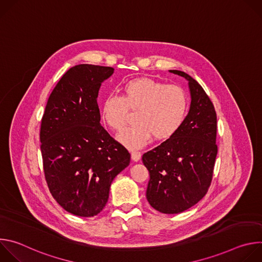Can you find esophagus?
Listing matches in <instances>:
<instances>
[{
	"label": "esophagus",
	"mask_w": 262,
	"mask_h": 262,
	"mask_svg": "<svg viewBox=\"0 0 262 262\" xmlns=\"http://www.w3.org/2000/svg\"><path fill=\"white\" fill-rule=\"evenodd\" d=\"M130 155H132V160L134 162H138L141 159V152L138 150H133Z\"/></svg>",
	"instance_id": "34e87169"
}]
</instances>
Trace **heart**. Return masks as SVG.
<instances>
[{
    "mask_svg": "<svg viewBox=\"0 0 262 262\" xmlns=\"http://www.w3.org/2000/svg\"><path fill=\"white\" fill-rule=\"evenodd\" d=\"M123 95L107 94L101 104V118L113 130H121L128 121V110L137 111L133 126L118 135L126 147L140 148L154 137L165 141L181 127L189 108L185 90L150 78H137L122 86Z\"/></svg>",
    "mask_w": 262,
    "mask_h": 262,
    "instance_id": "b5f03b06",
    "label": "heart"
}]
</instances>
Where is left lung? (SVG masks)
Segmentation results:
<instances>
[{"label":"left lung","mask_w":262,"mask_h":262,"mask_svg":"<svg viewBox=\"0 0 262 262\" xmlns=\"http://www.w3.org/2000/svg\"><path fill=\"white\" fill-rule=\"evenodd\" d=\"M170 72L189 82V114L173 137L142 157L150 175L146 198L155 209L168 214L191 208L206 195L217 154L216 114L211 100L188 73Z\"/></svg>","instance_id":"1"}]
</instances>
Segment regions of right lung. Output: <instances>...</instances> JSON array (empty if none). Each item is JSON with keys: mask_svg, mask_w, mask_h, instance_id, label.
<instances>
[{"mask_svg": "<svg viewBox=\"0 0 262 262\" xmlns=\"http://www.w3.org/2000/svg\"><path fill=\"white\" fill-rule=\"evenodd\" d=\"M114 68L80 64L52 91L40 126L45 176L51 194L68 212L94 216L105 206L113 179L130 162L127 149L100 125L101 83Z\"/></svg>", "mask_w": 262, "mask_h": 262, "instance_id": "right-lung-1", "label": "right lung"}]
</instances>
